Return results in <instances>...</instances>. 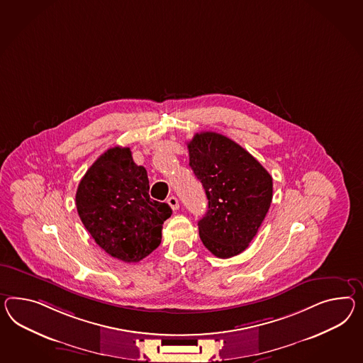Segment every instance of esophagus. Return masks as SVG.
I'll use <instances>...</instances> for the list:
<instances>
[{"label":"esophagus","mask_w":363,"mask_h":363,"mask_svg":"<svg viewBox=\"0 0 363 363\" xmlns=\"http://www.w3.org/2000/svg\"><path fill=\"white\" fill-rule=\"evenodd\" d=\"M167 203L168 205L172 208V211H177V209H179V200H177L175 196L168 197Z\"/></svg>","instance_id":"1"}]
</instances>
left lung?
Wrapping results in <instances>:
<instances>
[{
    "label": "left lung",
    "instance_id": "8db88e82",
    "mask_svg": "<svg viewBox=\"0 0 363 363\" xmlns=\"http://www.w3.org/2000/svg\"><path fill=\"white\" fill-rule=\"evenodd\" d=\"M188 151L208 199V211L197 223L200 238L218 258L238 255L269 212L272 177L250 152L218 133H197Z\"/></svg>",
    "mask_w": 363,
    "mask_h": 363
}]
</instances>
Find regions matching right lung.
<instances>
[{
    "instance_id": "add662e5",
    "label": "right lung",
    "mask_w": 363,
    "mask_h": 363,
    "mask_svg": "<svg viewBox=\"0 0 363 363\" xmlns=\"http://www.w3.org/2000/svg\"><path fill=\"white\" fill-rule=\"evenodd\" d=\"M146 168L137 166L129 147L106 150L80 180L76 208L94 242L113 258L134 263L162 241L172 209L149 195Z\"/></svg>"
}]
</instances>
